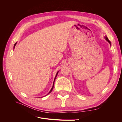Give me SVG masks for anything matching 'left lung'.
Wrapping results in <instances>:
<instances>
[{
    "mask_svg": "<svg viewBox=\"0 0 122 122\" xmlns=\"http://www.w3.org/2000/svg\"><path fill=\"white\" fill-rule=\"evenodd\" d=\"M105 39H106V40L107 41H108L109 43V44H110V45H111V43H110V41L108 40V39L107 38V36H105Z\"/></svg>",
    "mask_w": 122,
    "mask_h": 122,
    "instance_id": "obj_1",
    "label": "left lung"
}]
</instances>
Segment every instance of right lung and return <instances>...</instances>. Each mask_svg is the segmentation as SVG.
<instances>
[{"mask_svg":"<svg viewBox=\"0 0 122 122\" xmlns=\"http://www.w3.org/2000/svg\"><path fill=\"white\" fill-rule=\"evenodd\" d=\"M16 43H15V45H14V48H15V46H16ZM58 72H57V74H56V76H55V79H54V81H55V78H56V76H57V74H58ZM54 82H53V86H52V88H51V89L50 91L49 92V93L48 94H49L50 93H51V91H52V89H53V86H54Z\"/></svg>","mask_w":122,"mask_h":122,"instance_id":"add662e5","label":"right lung"}]
</instances>
